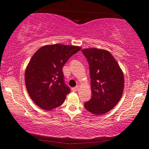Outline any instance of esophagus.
Masks as SVG:
<instances>
[{"label": "esophagus", "mask_w": 149, "mask_h": 149, "mask_svg": "<svg viewBox=\"0 0 149 149\" xmlns=\"http://www.w3.org/2000/svg\"><path fill=\"white\" fill-rule=\"evenodd\" d=\"M79 86L73 87V88H72V91H77L78 90H79Z\"/></svg>", "instance_id": "34e87169"}]
</instances>
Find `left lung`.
<instances>
[{"mask_svg": "<svg viewBox=\"0 0 149 149\" xmlns=\"http://www.w3.org/2000/svg\"><path fill=\"white\" fill-rule=\"evenodd\" d=\"M89 65L91 98L84 107L94 115L110 111L120 100L124 88V76L112 54L104 49H82Z\"/></svg>", "mask_w": 149, "mask_h": 149, "instance_id": "8db88e82", "label": "left lung"}]
</instances>
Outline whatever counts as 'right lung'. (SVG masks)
I'll return each mask as SVG.
<instances>
[{"instance_id":"1","label":"right lung","mask_w":149,"mask_h":149,"mask_svg":"<svg viewBox=\"0 0 149 149\" xmlns=\"http://www.w3.org/2000/svg\"><path fill=\"white\" fill-rule=\"evenodd\" d=\"M81 47L64 45L42 47L29 63L25 84L30 97L37 106L46 110L61 106L70 87L64 81L63 67Z\"/></svg>"}]
</instances>
